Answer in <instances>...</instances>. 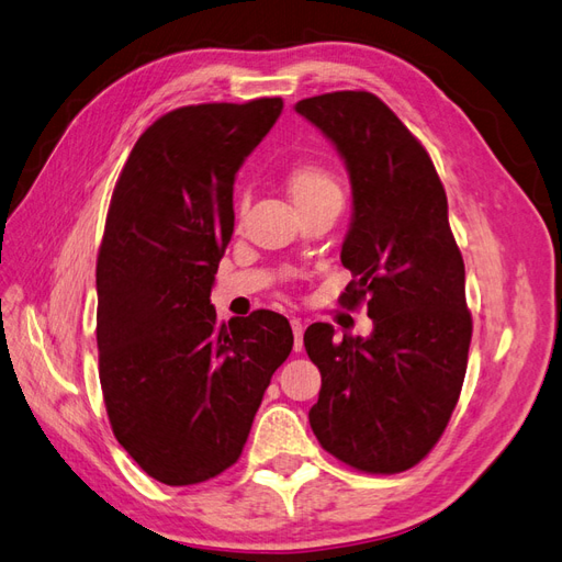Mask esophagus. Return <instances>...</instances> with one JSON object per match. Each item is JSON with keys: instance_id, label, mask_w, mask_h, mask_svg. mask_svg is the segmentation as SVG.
Masks as SVG:
<instances>
[{"instance_id": "obj_1", "label": "esophagus", "mask_w": 562, "mask_h": 562, "mask_svg": "<svg viewBox=\"0 0 562 562\" xmlns=\"http://www.w3.org/2000/svg\"><path fill=\"white\" fill-rule=\"evenodd\" d=\"M291 328H293V335H295V342H293V349L295 351H302L304 349V326L300 318H291Z\"/></svg>"}]
</instances>
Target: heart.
Instances as JSON below:
<instances>
[{"label": "heart", "mask_w": 562, "mask_h": 562, "mask_svg": "<svg viewBox=\"0 0 562 562\" xmlns=\"http://www.w3.org/2000/svg\"><path fill=\"white\" fill-rule=\"evenodd\" d=\"M288 194L295 201L300 211H307L326 201H342V187L328 166L318 161H300L285 171ZM246 206V196L236 201V213Z\"/></svg>", "instance_id": "1"}]
</instances>
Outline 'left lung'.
<instances>
[{"label":"left lung","mask_w":562,"mask_h":562,"mask_svg":"<svg viewBox=\"0 0 562 562\" xmlns=\"http://www.w3.org/2000/svg\"><path fill=\"white\" fill-rule=\"evenodd\" d=\"M295 110L335 143L349 168L353 217L339 304H366L370 337L304 333L321 372L310 424L321 448L363 473H401L443 436L467 375L473 321L464 260L429 151L375 93L333 91Z\"/></svg>","instance_id":"obj_1"}]
</instances>
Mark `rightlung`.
<instances>
[{"instance_id": "1", "label": "right lung", "mask_w": 562, "mask_h": 562, "mask_svg": "<svg viewBox=\"0 0 562 562\" xmlns=\"http://www.w3.org/2000/svg\"><path fill=\"white\" fill-rule=\"evenodd\" d=\"M281 98L166 112L133 145L98 250V375L114 438L151 479L182 487L236 464L274 370L285 316L217 326L211 285L234 232V176Z\"/></svg>"}]
</instances>
